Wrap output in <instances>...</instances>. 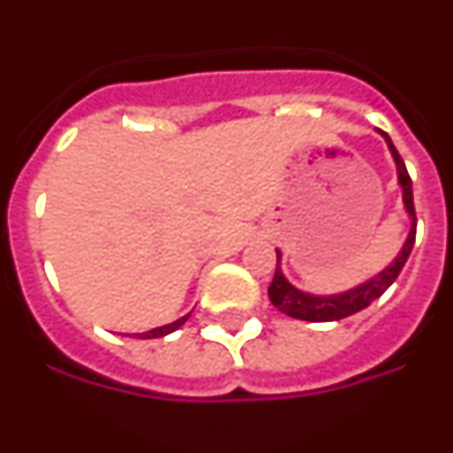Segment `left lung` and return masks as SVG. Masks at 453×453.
<instances>
[{"instance_id":"8db88e82","label":"left lung","mask_w":453,"mask_h":453,"mask_svg":"<svg viewBox=\"0 0 453 453\" xmlns=\"http://www.w3.org/2000/svg\"><path fill=\"white\" fill-rule=\"evenodd\" d=\"M381 135L386 138L388 150H390L392 158L397 163V177L403 192V206H406V213L408 218H411V231H408V238L406 242H403L402 251L395 256V261H392L386 270L379 272L376 276H372L370 281L351 288V290L347 292H340V295H326V297L311 295V292H302L299 288L292 286L281 272V251H276L274 279H272L270 288H267V295H270V302L274 303L281 313L290 315V318L295 319H306V322H335V319L349 318V315L358 313V311L370 306L374 299L381 297L383 292L395 283V279L399 276L402 267L406 265L408 256H411L415 245V229H418L413 203V181L408 177L406 165H403L399 151L392 145V140L388 138V134Z\"/></svg>"}]
</instances>
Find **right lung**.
<instances>
[{"label": "right lung", "mask_w": 453, "mask_h": 453, "mask_svg": "<svg viewBox=\"0 0 453 453\" xmlns=\"http://www.w3.org/2000/svg\"><path fill=\"white\" fill-rule=\"evenodd\" d=\"M188 318H190V315H183V318H181V319H177V322L165 324V326H158V329H151V331H147V334H140L138 338H163V335L172 334V331H177L179 326H181V324L186 322Z\"/></svg>", "instance_id": "add662e5"}]
</instances>
